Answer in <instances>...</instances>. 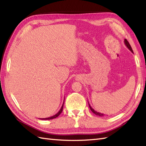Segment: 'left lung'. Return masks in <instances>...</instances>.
I'll return each mask as SVG.
<instances>
[{"label": "left lung", "mask_w": 146, "mask_h": 146, "mask_svg": "<svg viewBox=\"0 0 146 146\" xmlns=\"http://www.w3.org/2000/svg\"><path fill=\"white\" fill-rule=\"evenodd\" d=\"M124 43H125V46H127V48L129 49L130 51H131L132 53H134V52H133V50H132V48H131V45H130V44H129V42L127 41V40L126 39H124ZM88 105H89V107H90V110H92V111L94 113H95V115H98V116H100V117H102V116H104V113H100V112H98V111H97L96 110H95L94 108H93L91 106H90V105L89 104V103H88Z\"/></svg>", "instance_id": "left-lung-1"}]
</instances>
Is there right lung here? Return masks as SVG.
<instances>
[{"label": "right lung", "instance_id": "add662e5", "mask_svg": "<svg viewBox=\"0 0 146 146\" xmlns=\"http://www.w3.org/2000/svg\"><path fill=\"white\" fill-rule=\"evenodd\" d=\"M63 105H64V102H63V105H62L61 108H60V110H59L58 112L55 114L53 116H51V117H48V118H43V119H39L41 120H51V119H55V118H56L57 117H58L59 115H60V113L62 112V111H63Z\"/></svg>", "mask_w": 146, "mask_h": 146}]
</instances>
